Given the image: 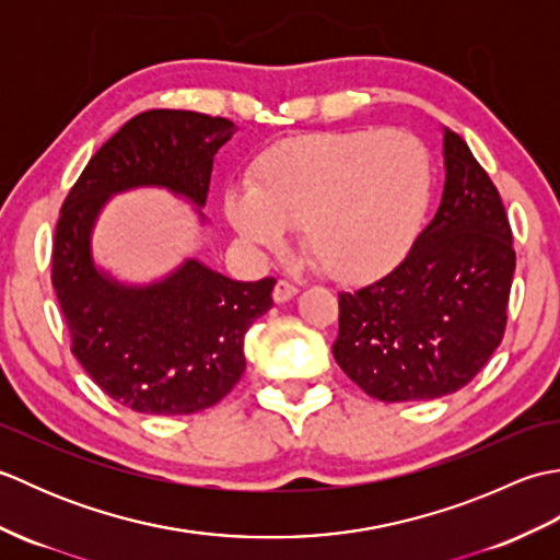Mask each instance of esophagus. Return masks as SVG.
Listing matches in <instances>:
<instances>
[{
    "instance_id": "34e87169",
    "label": "esophagus",
    "mask_w": 560,
    "mask_h": 560,
    "mask_svg": "<svg viewBox=\"0 0 560 560\" xmlns=\"http://www.w3.org/2000/svg\"><path fill=\"white\" fill-rule=\"evenodd\" d=\"M295 293H299V287H295V283H291V281H287V279H279L277 287H273V301H277V303H287V301L293 299Z\"/></svg>"
}]
</instances>
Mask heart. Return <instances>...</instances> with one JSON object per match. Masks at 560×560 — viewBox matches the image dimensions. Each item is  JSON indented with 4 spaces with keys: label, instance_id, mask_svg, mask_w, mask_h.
<instances>
[{
    "label": "heart",
    "instance_id": "1",
    "mask_svg": "<svg viewBox=\"0 0 560 560\" xmlns=\"http://www.w3.org/2000/svg\"><path fill=\"white\" fill-rule=\"evenodd\" d=\"M428 189V151L404 129L319 132L261 153L249 187L225 195V213L259 247H277L283 229H299L317 269L363 281L407 253Z\"/></svg>",
    "mask_w": 560,
    "mask_h": 560
}]
</instances>
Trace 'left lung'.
<instances>
[{"instance_id": "left-lung-1", "label": "left lung", "mask_w": 560, "mask_h": 560, "mask_svg": "<svg viewBox=\"0 0 560 560\" xmlns=\"http://www.w3.org/2000/svg\"><path fill=\"white\" fill-rule=\"evenodd\" d=\"M513 273L503 199L464 139L445 129V189L433 221L383 279L339 293L331 353L380 401L452 395L501 347Z\"/></svg>"}]
</instances>
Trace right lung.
I'll use <instances>...</instances> for the list:
<instances>
[{
	"label": "right lung",
	"mask_w": 560,
	"mask_h": 560,
	"mask_svg": "<svg viewBox=\"0 0 560 560\" xmlns=\"http://www.w3.org/2000/svg\"><path fill=\"white\" fill-rule=\"evenodd\" d=\"M233 122L189 110H147L93 153L59 209L52 287L71 353L105 395L151 416L219 404L245 373V335L273 305L271 277L233 281L189 259L149 289H125L91 261L89 235L103 201L161 185L201 207L211 163Z\"/></svg>",
	"instance_id": "add662e5"
}]
</instances>
